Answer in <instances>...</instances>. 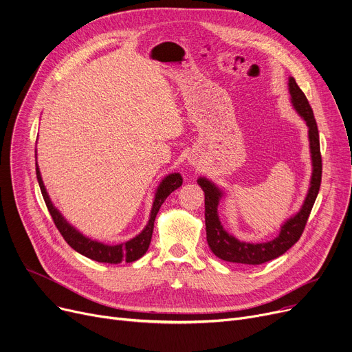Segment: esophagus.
Masks as SVG:
<instances>
[{
  "label": "esophagus",
  "instance_id": "esophagus-1",
  "mask_svg": "<svg viewBox=\"0 0 352 352\" xmlns=\"http://www.w3.org/2000/svg\"><path fill=\"white\" fill-rule=\"evenodd\" d=\"M189 163H190V164H194V166H197V164H198V162H195V160H190Z\"/></svg>",
  "mask_w": 352,
  "mask_h": 352
}]
</instances>
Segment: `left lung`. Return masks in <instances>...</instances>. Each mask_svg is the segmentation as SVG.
I'll return each instance as SVG.
<instances>
[{
	"label": "left lung",
	"mask_w": 352,
	"mask_h": 352,
	"mask_svg": "<svg viewBox=\"0 0 352 352\" xmlns=\"http://www.w3.org/2000/svg\"><path fill=\"white\" fill-rule=\"evenodd\" d=\"M289 92L292 97V104L295 109L305 119L309 126V140H310V153L313 162V175L310 181L309 194L300 209V212L287 220L280 229V233L276 239L268 243L250 244L243 243L223 230L220 220L217 216V204L221 198V192L206 178H199L198 184L202 186L205 192V225H206V240L216 257L229 263L260 265L267 261H271L283 252L289 250L302 236L305 226L307 223L309 214L317 198L318 189L322 184V153H320V140H318V129L313 115V109L306 98L303 91L296 84L295 78H289Z\"/></svg>",
	"instance_id": "1"
}]
</instances>
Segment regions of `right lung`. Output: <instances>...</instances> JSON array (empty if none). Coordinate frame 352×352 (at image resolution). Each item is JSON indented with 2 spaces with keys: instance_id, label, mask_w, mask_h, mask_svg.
<instances>
[{
  "instance_id": "add662e5",
  "label": "right lung",
  "mask_w": 352,
  "mask_h": 352,
  "mask_svg": "<svg viewBox=\"0 0 352 352\" xmlns=\"http://www.w3.org/2000/svg\"><path fill=\"white\" fill-rule=\"evenodd\" d=\"M36 177H38V182L42 190V195L45 199V204L47 206V210L54 221V225L57 228V230L60 232V234L63 236V239L66 240V243L74 248L77 252L85 255V257L98 261V263H108V264H119L122 261L124 263H133L136 260H139L142 255H144V252L147 251L150 241H151V236H153V229H154V220L155 216L162 208L163 202L167 199V197L175 190L177 188H179L182 185V178L179 174H170L168 177H166L163 179V182L160 184L157 194H155V199L153 204V209H151V214H150V220L148 225L146 226V229L136 236L135 239L126 241L123 244H118V245H105L102 243L89 240L87 237H84L81 233H78L74 228H72L69 223L61 217V214L58 213V210L53 206V204L49 199V195L45 189L39 168H38V163H36Z\"/></svg>"
}]
</instances>
